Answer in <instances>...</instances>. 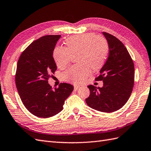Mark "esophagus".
<instances>
[{
    "label": "esophagus",
    "mask_w": 151,
    "mask_h": 151,
    "mask_svg": "<svg viewBox=\"0 0 151 151\" xmlns=\"http://www.w3.org/2000/svg\"><path fill=\"white\" fill-rule=\"evenodd\" d=\"M80 86H76V85H75L74 86V89H75V90H78L79 88H80Z\"/></svg>",
    "instance_id": "esophagus-1"
}]
</instances>
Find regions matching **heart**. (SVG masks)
<instances>
[{"mask_svg":"<svg viewBox=\"0 0 151 151\" xmlns=\"http://www.w3.org/2000/svg\"><path fill=\"white\" fill-rule=\"evenodd\" d=\"M66 47H57L53 58L57 67L64 68L71 62V56L76 53L78 63L64 73L68 81L78 84L89 76L92 69L96 71L103 67L108 54V43L101 36L93 33L77 35L65 40Z\"/></svg>","mask_w":151,"mask_h":151,"instance_id":"obj_1","label":"heart"}]
</instances>
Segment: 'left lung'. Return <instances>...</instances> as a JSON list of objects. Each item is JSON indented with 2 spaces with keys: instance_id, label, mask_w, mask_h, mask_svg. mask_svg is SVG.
<instances>
[{
  "instance_id": "8db88e82",
  "label": "left lung",
  "mask_w": 151,
  "mask_h": 151,
  "mask_svg": "<svg viewBox=\"0 0 151 151\" xmlns=\"http://www.w3.org/2000/svg\"><path fill=\"white\" fill-rule=\"evenodd\" d=\"M103 35L109 53L95 80H102L104 86H87L90 94L86 101L93 109L112 113L123 107L131 96L134 83V66L124 44L109 33L103 32Z\"/></svg>"
}]
</instances>
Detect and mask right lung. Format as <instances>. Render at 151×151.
<instances>
[{"label":"right lung","mask_w":151,"mask_h":151,"mask_svg":"<svg viewBox=\"0 0 151 151\" xmlns=\"http://www.w3.org/2000/svg\"><path fill=\"white\" fill-rule=\"evenodd\" d=\"M60 37L46 35L35 40L22 52L17 63V91L24 106L37 117L49 118L60 113L74 89L66 83L52 89L48 83L57 70L52 55Z\"/></svg>","instance_id":"right-lung-1"}]
</instances>
